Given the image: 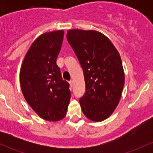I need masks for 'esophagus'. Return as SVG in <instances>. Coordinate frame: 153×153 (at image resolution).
Here are the masks:
<instances>
[{
	"instance_id": "34e87169",
	"label": "esophagus",
	"mask_w": 153,
	"mask_h": 153,
	"mask_svg": "<svg viewBox=\"0 0 153 153\" xmlns=\"http://www.w3.org/2000/svg\"><path fill=\"white\" fill-rule=\"evenodd\" d=\"M73 82L74 81H72V80H70V81H69V84H70V86H72H72H73Z\"/></svg>"
}]
</instances>
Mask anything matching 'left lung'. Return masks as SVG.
I'll list each match as a JSON object with an SVG mask.
<instances>
[{
  "label": "left lung",
  "mask_w": 153,
  "mask_h": 153,
  "mask_svg": "<svg viewBox=\"0 0 153 153\" xmlns=\"http://www.w3.org/2000/svg\"><path fill=\"white\" fill-rule=\"evenodd\" d=\"M67 38L83 69L86 92L79 102L92 121H102L115 111L124 86L121 56L110 40L95 30L70 29Z\"/></svg>",
  "instance_id": "left-lung-1"
}]
</instances>
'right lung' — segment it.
I'll return each instance as SVG.
<instances>
[{"label": "right lung", "instance_id": "add662e5", "mask_svg": "<svg viewBox=\"0 0 153 153\" xmlns=\"http://www.w3.org/2000/svg\"><path fill=\"white\" fill-rule=\"evenodd\" d=\"M63 30L45 32L32 43L20 71L24 98L43 119L58 121L67 115L69 84L64 81L57 57L64 39Z\"/></svg>", "mask_w": 153, "mask_h": 153}]
</instances>
